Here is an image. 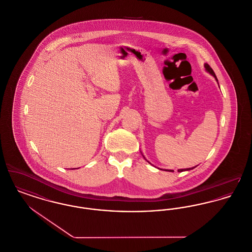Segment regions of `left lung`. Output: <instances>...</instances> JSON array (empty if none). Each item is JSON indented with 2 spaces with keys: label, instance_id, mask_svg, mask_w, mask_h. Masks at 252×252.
I'll list each match as a JSON object with an SVG mask.
<instances>
[{
  "label": "left lung",
  "instance_id": "1",
  "mask_svg": "<svg viewBox=\"0 0 252 252\" xmlns=\"http://www.w3.org/2000/svg\"><path fill=\"white\" fill-rule=\"evenodd\" d=\"M205 67H206V70L207 71H208L210 74L212 75V76H214L215 78H216V80H217V77H216V75H215V73H214V71H213V69L209 66V64H207V63H206L205 64ZM218 81V80H217ZM189 169H191V168H185V169H178V171L179 172H182V171H185V170H189ZM166 171H173V170H166Z\"/></svg>",
  "mask_w": 252,
  "mask_h": 252
}]
</instances>
